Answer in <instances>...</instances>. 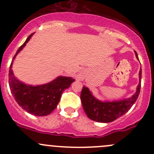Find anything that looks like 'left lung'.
I'll return each instance as SVG.
<instances>
[{
    "label": "left lung",
    "mask_w": 154,
    "mask_h": 154,
    "mask_svg": "<svg viewBox=\"0 0 154 154\" xmlns=\"http://www.w3.org/2000/svg\"><path fill=\"white\" fill-rule=\"evenodd\" d=\"M136 58L138 55L136 52ZM142 68L139 71V83L136 93L131 97L116 101H101L93 96L92 93L87 87L83 86L80 99L83 108L88 119L97 122L109 123L116 120L130 110L137 100L140 93Z\"/></svg>",
    "instance_id": "8db88e82"
}]
</instances>
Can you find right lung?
<instances>
[{
  "label": "right lung",
  "instance_id": "right-lung-1",
  "mask_svg": "<svg viewBox=\"0 0 154 154\" xmlns=\"http://www.w3.org/2000/svg\"><path fill=\"white\" fill-rule=\"evenodd\" d=\"M33 34L34 32L27 37L12 59L9 71V85L15 101L23 109L34 116H45L55 109L63 91L69 88L75 80L72 77L60 76L46 84L32 86L19 81L14 76L12 70L14 60L18 53L25 47Z\"/></svg>",
  "mask_w": 154,
  "mask_h": 154
}]
</instances>
